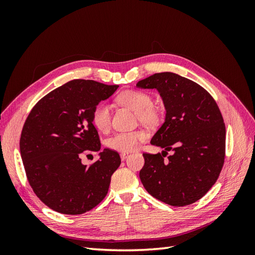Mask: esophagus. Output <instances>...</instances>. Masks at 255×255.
Returning <instances> with one entry per match:
<instances>
[{
	"instance_id": "34e87169",
	"label": "esophagus",
	"mask_w": 255,
	"mask_h": 255,
	"mask_svg": "<svg viewBox=\"0 0 255 255\" xmlns=\"http://www.w3.org/2000/svg\"><path fill=\"white\" fill-rule=\"evenodd\" d=\"M128 156V153H121L120 154V157H121L122 160H125Z\"/></svg>"
}]
</instances>
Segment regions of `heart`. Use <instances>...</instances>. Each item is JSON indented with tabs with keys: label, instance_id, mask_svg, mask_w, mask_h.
I'll use <instances>...</instances> for the list:
<instances>
[{
	"label": "heart",
	"instance_id": "b5f03b06",
	"mask_svg": "<svg viewBox=\"0 0 255 255\" xmlns=\"http://www.w3.org/2000/svg\"><path fill=\"white\" fill-rule=\"evenodd\" d=\"M120 104L129 107L137 113L138 119L145 126H153L158 121L159 114L154 109L153 100L150 95L139 90H126L118 97ZM112 121L111 107L106 103L98 105L92 114V123L100 132H105L110 128ZM146 139V134L143 130L135 132L118 133L107 140V145L112 150L128 153L138 148L142 141Z\"/></svg>",
	"mask_w": 255,
	"mask_h": 255
}]
</instances>
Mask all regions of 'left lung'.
<instances>
[{
	"label": "left lung",
	"mask_w": 255,
	"mask_h": 255,
	"mask_svg": "<svg viewBox=\"0 0 255 255\" xmlns=\"http://www.w3.org/2000/svg\"><path fill=\"white\" fill-rule=\"evenodd\" d=\"M136 86L156 89L166 109L165 122L151 139L165 151L143 153V187L172 206L198 201L217 181L225 163L226 127L217 103L200 85L172 72L155 73ZM167 150L174 154L164 160Z\"/></svg>",
	"instance_id": "8db88e82"
}]
</instances>
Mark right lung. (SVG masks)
Here are the masks:
<instances>
[{"instance_id": "1", "label": "right lung", "mask_w": 255, "mask_h": 255, "mask_svg": "<svg viewBox=\"0 0 255 255\" xmlns=\"http://www.w3.org/2000/svg\"><path fill=\"white\" fill-rule=\"evenodd\" d=\"M118 85L73 80L52 90L30 111L22 128L20 152L30 187L53 211L81 215L107 195L119 154L104 149L87 167L84 151L101 149L92 114Z\"/></svg>"}]
</instances>
